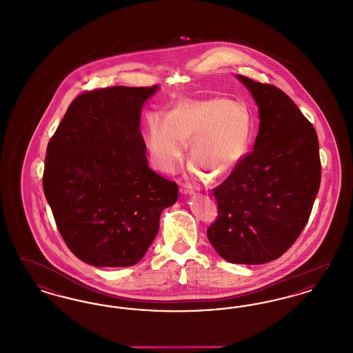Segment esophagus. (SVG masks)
I'll return each instance as SVG.
<instances>
[{"instance_id": "obj_1", "label": "esophagus", "mask_w": 353, "mask_h": 353, "mask_svg": "<svg viewBox=\"0 0 353 353\" xmlns=\"http://www.w3.org/2000/svg\"><path fill=\"white\" fill-rule=\"evenodd\" d=\"M180 192L183 193V194H194V188L190 184H185L180 188Z\"/></svg>"}]
</instances>
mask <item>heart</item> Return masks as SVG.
I'll list each match as a JSON object with an SVG mask.
<instances>
[{"instance_id": "obj_1", "label": "heart", "mask_w": 353, "mask_h": 353, "mask_svg": "<svg viewBox=\"0 0 353 353\" xmlns=\"http://www.w3.org/2000/svg\"><path fill=\"white\" fill-rule=\"evenodd\" d=\"M255 119L250 105L242 101L214 97L179 101L165 119L151 115L145 141L152 163L165 173L180 167L190 141L192 173L222 179L245 159L252 145Z\"/></svg>"}]
</instances>
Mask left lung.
Segmentation results:
<instances>
[{"label": "left lung", "instance_id": "obj_1", "mask_svg": "<svg viewBox=\"0 0 353 353\" xmlns=\"http://www.w3.org/2000/svg\"><path fill=\"white\" fill-rule=\"evenodd\" d=\"M236 79L258 105L254 150L213 192L219 217L206 232L219 255L238 265L279 258L302 233L319 192V140L298 105L272 84Z\"/></svg>", "mask_w": 353, "mask_h": 353}]
</instances>
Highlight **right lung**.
I'll return each mask as SVG.
<instances>
[{"mask_svg": "<svg viewBox=\"0 0 353 353\" xmlns=\"http://www.w3.org/2000/svg\"><path fill=\"white\" fill-rule=\"evenodd\" d=\"M153 87H107L70 104L46 151L43 192L75 256L97 268L136 265L159 233L177 184L148 167L140 132Z\"/></svg>", "mask_w": 353, "mask_h": 353, "instance_id": "obj_1", "label": "right lung"}]
</instances>
